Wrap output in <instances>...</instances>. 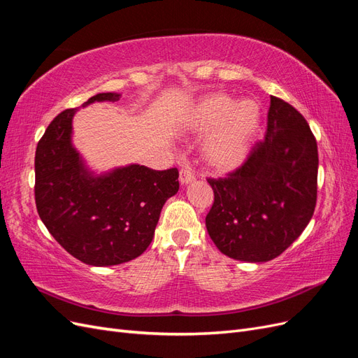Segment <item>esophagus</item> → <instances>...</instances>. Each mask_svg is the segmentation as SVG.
Masks as SVG:
<instances>
[{
    "label": "esophagus",
    "mask_w": 358,
    "mask_h": 358,
    "mask_svg": "<svg viewBox=\"0 0 358 358\" xmlns=\"http://www.w3.org/2000/svg\"><path fill=\"white\" fill-rule=\"evenodd\" d=\"M194 179H196V176H194V173L189 169H182L179 171V180L182 185H187V183L192 182Z\"/></svg>",
    "instance_id": "1"
}]
</instances>
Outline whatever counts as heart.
<instances>
[{"label": "heart", "instance_id": "heart-1", "mask_svg": "<svg viewBox=\"0 0 358 358\" xmlns=\"http://www.w3.org/2000/svg\"><path fill=\"white\" fill-rule=\"evenodd\" d=\"M262 124V109L254 100L234 99L224 92L203 96L192 110L191 127L197 131L215 128L204 146V157L216 170L241 164Z\"/></svg>", "mask_w": 358, "mask_h": 358}]
</instances>
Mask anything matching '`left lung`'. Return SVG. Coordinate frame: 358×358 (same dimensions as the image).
<instances>
[{
    "label": "left lung",
    "mask_w": 358,
    "mask_h": 358,
    "mask_svg": "<svg viewBox=\"0 0 358 358\" xmlns=\"http://www.w3.org/2000/svg\"><path fill=\"white\" fill-rule=\"evenodd\" d=\"M318 148L300 112L270 96L267 133L241 167L208 182L213 204L206 229L220 251L249 263L282 254L317 204Z\"/></svg>",
    "instance_id": "8db88e82"
}]
</instances>
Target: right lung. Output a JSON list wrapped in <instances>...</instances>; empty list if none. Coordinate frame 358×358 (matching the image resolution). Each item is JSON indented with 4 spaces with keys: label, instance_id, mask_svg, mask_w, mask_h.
<instances>
[{
    "label": "right lung",
    "instance_id": "obj_1",
    "mask_svg": "<svg viewBox=\"0 0 358 358\" xmlns=\"http://www.w3.org/2000/svg\"><path fill=\"white\" fill-rule=\"evenodd\" d=\"M96 94L83 104L116 101ZM78 109L61 112L36 149V206L55 241L90 266H116L142 255L152 242L162 206L179 189L178 169L131 164L92 176L71 145Z\"/></svg>",
    "mask_w": 358,
    "mask_h": 358
}]
</instances>
